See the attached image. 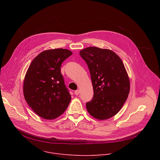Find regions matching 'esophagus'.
Masks as SVG:
<instances>
[{"instance_id":"34e87169","label":"esophagus","mask_w":160,"mask_h":160,"mask_svg":"<svg viewBox=\"0 0 160 160\" xmlns=\"http://www.w3.org/2000/svg\"><path fill=\"white\" fill-rule=\"evenodd\" d=\"M80 90H75V94L77 96V95H78V94H80Z\"/></svg>"}]
</instances>
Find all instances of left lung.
Instances as JSON below:
<instances>
[{
	"instance_id": "left-lung-1",
	"label": "left lung",
	"mask_w": 160,
	"mask_h": 160,
	"mask_svg": "<svg viewBox=\"0 0 160 160\" xmlns=\"http://www.w3.org/2000/svg\"><path fill=\"white\" fill-rule=\"evenodd\" d=\"M92 80L94 96L87 102V111L94 118L104 120L117 114L130 92V80L120 58L109 49L96 47L80 51Z\"/></svg>"
}]
</instances>
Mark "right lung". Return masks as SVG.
<instances>
[{
  "label": "right lung",
  "instance_id": "right-lung-1",
  "mask_svg": "<svg viewBox=\"0 0 160 160\" xmlns=\"http://www.w3.org/2000/svg\"><path fill=\"white\" fill-rule=\"evenodd\" d=\"M72 54L65 49L44 51L34 58L28 68L23 82V94L29 106L41 118H57L71 101L61 66Z\"/></svg>",
  "mask_w": 160,
  "mask_h": 160
}]
</instances>
